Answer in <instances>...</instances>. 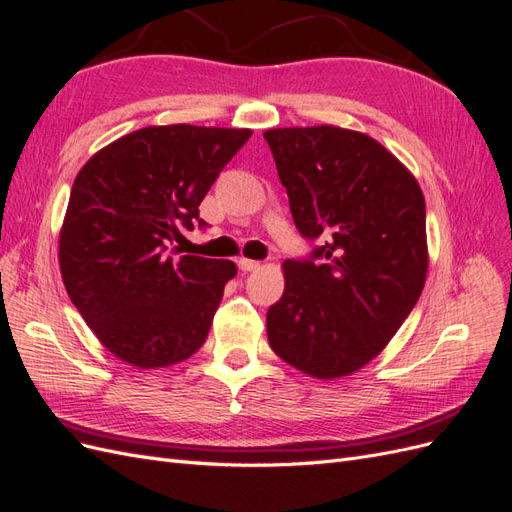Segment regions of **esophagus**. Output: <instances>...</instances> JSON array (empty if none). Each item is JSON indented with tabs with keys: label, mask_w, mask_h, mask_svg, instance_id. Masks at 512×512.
Segmentation results:
<instances>
[{
	"label": "esophagus",
	"mask_w": 512,
	"mask_h": 512,
	"mask_svg": "<svg viewBox=\"0 0 512 512\" xmlns=\"http://www.w3.org/2000/svg\"><path fill=\"white\" fill-rule=\"evenodd\" d=\"M237 265H239V269H241L243 273L260 269V262H258V260H250V258H239Z\"/></svg>",
	"instance_id": "esophagus-1"
}]
</instances>
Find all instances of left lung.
Here are the masks:
<instances>
[{
	"label": "left lung",
	"mask_w": 512,
	"mask_h": 512,
	"mask_svg": "<svg viewBox=\"0 0 512 512\" xmlns=\"http://www.w3.org/2000/svg\"><path fill=\"white\" fill-rule=\"evenodd\" d=\"M265 138L294 226L320 239L307 260L284 262V294L267 312L269 346L312 378L350 376L391 342L423 292V192L363 132L275 128Z\"/></svg>",
	"instance_id": "obj_1"
}]
</instances>
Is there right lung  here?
<instances>
[{
    "mask_svg": "<svg viewBox=\"0 0 512 512\" xmlns=\"http://www.w3.org/2000/svg\"><path fill=\"white\" fill-rule=\"evenodd\" d=\"M252 130L149 126L100 149L74 179L59 232L68 297L106 350L141 369L205 344L232 260L166 254L205 226L198 207Z\"/></svg>",
    "mask_w": 512,
    "mask_h": 512,
    "instance_id": "add662e5",
    "label": "right lung"
}]
</instances>
